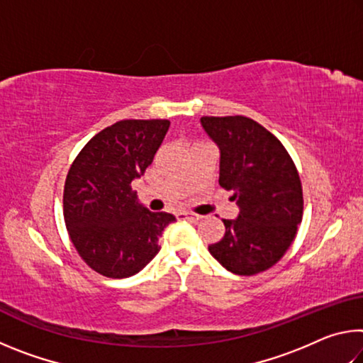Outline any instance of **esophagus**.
I'll return each mask as SVG.
<instances>
[{
	"mask_svg": "<svg viewBox=\"0 0 363 363\" xmlns=\"http://www.w3.org/2000/svg\"><path fill=\"white\" fill-rule=\"evenodd\" d=\"M177 218L187 219V220H190V223H199V220L201 219V216H199V214H194V213H179L177 214Z\"/></svg>",
	"mask_w": 363,
	"mask_h": 363,
	"instance_id": "esophagus-1",
	"label": "esophagus"
}]
</instances>
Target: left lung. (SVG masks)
Masks as SVG:
<instances>
[{"mask_svg": "<svg viewBox=\"0 0 363 363\" xmlns=\"http://www.w3.org/2000/svg\"><path fill=\"white\" fill-rule=\"evenodd\" d=\"M219 149V186L232 190L235 219L208 250L229 272L255 275L272 267L290 248L303 219L298 169L280 140L247 116H201Z\"/></svg>", "mask_w": 363, "mask_h": 363, "instance_id": "8db88e82", "label": "left lung"}]
</instances>
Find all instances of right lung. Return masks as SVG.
Segmentation results:
<instances>
[{
  "mask_svg": "<svg viewBox=\"0 0 363 363\" xmlns=\"http://www.w3.org/2000/svg\"><path fill=\"white\" fill-rule=\"evenodd\" d=\"M169 128L168 120H123L86 144L64 187L70 240L88 266L110 279L138 274L160 251L158 238L174 223L152 213L131 182L145 173Z\"/></svg>",
  "mask_w": 363,
  "mask_h": 363,
  "instance_id": "right-lung-1",
  "label": "right lung"
}]
</instances>
